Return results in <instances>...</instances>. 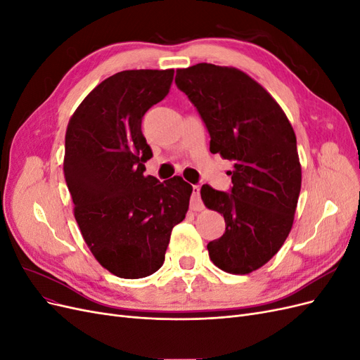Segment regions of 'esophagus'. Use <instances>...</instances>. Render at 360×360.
<instances>
[{
    "label": "esophagus",
    "mask_w": 360,
    "mask_h": 360,
    "mask_svg": "<svg viewBox=\"0 0 360 360\" xmlns=\"http://www.w3.org/2000/svg\"><path fill=\"white\" fill-rule=\"evenodd\" d=\"M192 189H193V192H192V198H191V209L195 210V212H200V210L204 209V204H202L201 197H200L201 188L198 186V184H195Z\"/></svg>",
    "instance_id": "obj_1"
}]
</instances>
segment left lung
Segmentation results:
<instances>
[{
    "instance_id": "obj_1",
    "label": "left lung",
    "mask_w": 360,
    "mask_h": 360,
    "mask_svg": "<svg viewBox=\"0 0 360 360\" xmlns=\"http://www.w3.org/2000/svg\"><path fill=\"white\" fill-rule=\"evenodd\" d=\"M179 89L197 108L213 155L234 162L230 192L202 184L207 209L224 214L225 233L207 245L213 264L248 275L288 237L302 186L296 134L263 86L236 68L209 63L179 69Z\"/></svg>"
}]
</instances>
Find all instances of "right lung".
Masks as SVG:
<instances>
[{
	"instance_id": "obj_1",
	"label": "right lung",
	"mask_w": 360,
	"mask_h": 360,
	"mask_svg": "<svg viewBox=\"0 0 360 360\" xmlns=\"http://www.w3.org/2000/svg\"><path fill=\"white\" fill-rule=\"evenodd\" d=\"M174 70H123L102 81L76 108L66 130L64 177L86 246L112 275L158 271L172 228L189 209L192 186L180 176H144L153 153L144 114L169 93Z\"/></svg>"
}]
</instances>
